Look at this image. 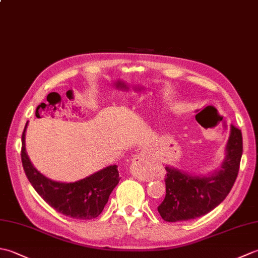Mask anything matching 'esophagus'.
I'll return each instance as SVG.
<instances>
[{
  "label": "esophagus",
  "instance_id": "esophagus-1",
  "mask_svg": "<svg viewBox=\"0 0 258 258\" xmlns=\"http://www.w3.org/2000/svg\"><path fill=\"white\" fill-rule=\"evenodd\" d=\"M157 164L146 152L142 151L136 154L131 164V173L136 178L141 180H147L153 178L157 173Z\"/></svg>",
  "mask_w": 258,
  "mask_h": 258
}]
</instances>
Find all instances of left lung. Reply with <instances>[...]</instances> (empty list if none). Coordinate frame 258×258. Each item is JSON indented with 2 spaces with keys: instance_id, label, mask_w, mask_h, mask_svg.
I'll list each match as a JSON object with an SVG mask.
<instances>
[{
  "instance_id": "obj_1",
  "label": "left lung",
  "mask_w": 258,
  "mask_h": 258,
  "mask_svg": "<svg viewBox=\"0 0 258 258\" xmlns=\"http://www.w3.org/2000/svg\"><path fill=\"white\" fill-rule=\"evenodd\" d=\"M242 154V132L231 125L225 158L216 171L206 176H200L166 166V195L157 207L163 220L166 222L194 220L220 205L236 180Z\"/></svg>"
}]
</instances>
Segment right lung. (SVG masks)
Listing matches in <instances>:
<instances>
[{
    "label": "right lung",
    "mask_w": 258,
    "mask_h": 258,
    "mask_svg": "<svg viewBox=\"0 0 258 258\" xmlns=\"http://www.w3.org/2000/svg\"><path fill=\"white\" fill-rule=\"evenodd\" d=\"M22 135V165L33 187L48 205L65 216L76 220L97 217L119 182L117 165H111L73 183L52 180L33 166L25 150V131Z\"/></svg>",
    "instance_id": "right-lung-1"
}]
</instances>
